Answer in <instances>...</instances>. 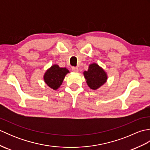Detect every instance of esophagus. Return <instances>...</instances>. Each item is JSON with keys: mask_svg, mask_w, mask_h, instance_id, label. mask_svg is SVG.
Wrapping results in <instances>:
<instances>
[{"mask_svg": "<svg viewBox=\"0 0 150 150\" xmlns=\"http://www.w3.org/2000/svg\"><path fill=\"white\" fill-rule=\"evenodd\" d=\"M72 71L75 73H77L79 71V69L77 67H73L72 68Z\"/></svg>", "mask_w": 150, "mask_h": 150, "instance_id": "esophagus-1", "label": "esophagus"}]
</instances>
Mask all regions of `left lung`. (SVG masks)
<instances>
[{"mask_svg": "<svg viewBox=\"0 0 150 150\" xmlns=\"http://www.w3.org/2000/svg\"><path fill=\"white\" fill-rule=\"evenodd\" d=\"M86 83L90 89L97 90L106 83L108 80L107 73L97 63L89 65L88 69L83 72Z\"/></svg>", "mask_w": 150, "mask_h": 150, "instance_id": "left-lung-1", "label": "left lung"}]
</instances>
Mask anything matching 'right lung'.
Instances as JSON below:
<instances>
[{"mask_svg":"<svg viewBox=\"0 0 150 150\" xmlns=\"http://www.w3.org/2000/svg\"><path fill=\"white\" fill-rule=\"evenodd\" d=\"M68 73L69 71L66 68H60L59 65L53 64L44 73V81L50 88L57 90Z\"/></svg>","mask_w":150,"mask_h":150,"instance_id":"add662e5","label":"right lung"}]
</instances>
